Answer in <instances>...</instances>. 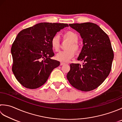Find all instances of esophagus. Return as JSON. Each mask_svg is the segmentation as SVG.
<instances>
[{"mask_svg": "<svg viewBox=\"0 0 122 122\" xmlns=\"http://www.w3.org/2000/svg\"><path fill=\"white\" fill-rule=\"evenodd\" d=\"M66 64V63H64V62H61L60 63V65L61 66H63V65H64V64Z\"/></svg>", "mask_w": 122, "mask_h": 122, "instance_id": "esophagus-1", "label": "esophagus"}]
</instances>
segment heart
<instances>
[{
  "mask_svg": "<svg viewBox=\"0 0 122 122\" xmlns=\"http://www.w3.org/2000/svg\"><path fill=\"white\" fill-rule=\"evenodd\" d=\"M64 39L67 40L70 43L66 47L68 50L59 52L56 56L55 58L59 61L66 62L75 56L76 52L79 53L80 51V46L77 42L78 41V35L75 32L71 30H68L63 34ZM51 45L52 49L54 51H58L60 47V41L58 35H54L51 40Z\"/></svg>",
  "mask_w": 122,
  "mask_h": 122,
  "instance_id": "1",
  "label": "heart"
}]
</instances>
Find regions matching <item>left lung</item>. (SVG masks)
Returning a JSON list of instances; mask_svg holds the SVG:
<instances>
[{
  "label": "left lung",
  "mask_w": 122,
  "mask_h": 122,
  "mask_svg": "<svg viewBox=\"0 0 122 122\" xmlns=\"http://www.w3.org/2000/svg\"><path fill=\"white\" fill-rule=\"evenodd\" d=\"M80 34L83 46L78 60L70 64L66 76L70 84L82 92L96 89L104 81L111 72L114 52L108 36L99 26L92 23L70 24Z\"/></svg>",
  "instance_id": "obj_1"
}]
</instances>
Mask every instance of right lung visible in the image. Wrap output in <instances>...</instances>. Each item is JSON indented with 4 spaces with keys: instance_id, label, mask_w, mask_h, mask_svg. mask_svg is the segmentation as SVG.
<instances>
[{
    "instance_id": "1",
    "label": "right lung",
    "mask_w": 122,
    "mask_h": 122,
    "mask_svg": "<svg viewBox=\"0 0 122 122\" xmlns=\"http://www.w3.org/2000/svg\"><path fill=\"white\" fill-rule=\"evenodd\" d=\"M67 24L41 23L21 30L12 44V71L16 79L28 89L39 88L59 66L54 56L51 40Z\"/></svg>"
}]
</instances>
